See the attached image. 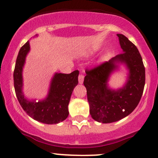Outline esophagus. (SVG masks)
Here are the masks:
<instances>
[{
	"label": "esophagus",
	"mask_w": 158,
	"mask_h": 158,
	"mask_svg": "<svg viewBox=\"0 0 158 158\" xmlns=\"http://www.w3.org/2000/svg\"><path fill=\"white\" fill-rule=\"evenodd\" d=\"M78 79H79V84H82L83 81H84V76H83L82 74H79V78H78Z\"/></svg>",
	"instance_id": "1"
}]
</instances>
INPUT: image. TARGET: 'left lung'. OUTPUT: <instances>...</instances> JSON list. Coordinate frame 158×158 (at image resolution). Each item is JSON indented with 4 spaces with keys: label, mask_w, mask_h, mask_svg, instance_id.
Here are the masks:
<instances>
[{
    "label": "left lung",
    "mask_w": 158,
    "mask_h": 158,
    "mask_svg": "<svg viewBox=\"0 0 158 158\" xmlns=\"http://www.w3.org/2000/svg\"><path fill=\"white\" fill-rule=\"evenodd\" d=\"M123 52L91 69H86L84 85L90 106V114L97 122L110 123L127 117L140 101L146 76L142 57L135 46L123 34H117ZM117 62L126 64L129 79L123 89L115 91L107 87L110 73Z\"/></svg>",
    "instance_id": "8db88e82"
}]
</instances>
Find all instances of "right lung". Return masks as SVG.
<instances>
[{
  "instance_id": "right-lung-1",
  "label": "right lung",
  "mask_w": 158,
  "mask_h": 158,
  "mask_svg": "<svg viewBox=\"0 0 158 158\" xmlns=\"http://www.w3.org/2000/svg\"><path fill=\"white\" fill-rule=\"evenodd\" d=\"M30 50L29 41L21 47L16 59L14 70V87L18 100L30 117L45 124H56L68 117V104L73 90L78 85L79 70L71 73H56L51 81L46 99L35 102L27 100L22 93V70L25 57Z\"/></svg>"
}]
</instances>
